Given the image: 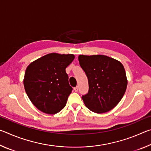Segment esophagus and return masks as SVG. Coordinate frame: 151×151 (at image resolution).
Segmentation results:
<instances>
[{
    "label": "esophagus",
    "instance_id": "esophagus-1",
    "mask_svg": "<svg viewBox=\"0 0 151 151\" xmlns=\"http://www.w3.org/2000/svg\"><path fill=\"white\" fill-rule=\"evenodd\" d=\"M78 89H79V87H78V86H76V87H75L74 88V91H75V92H78Z\"/></svg>",
    "mask_w": 151,
    "mask_h": 151
}]
</instances>
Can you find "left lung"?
Instances as JSON below:
<instances>
[{
  "label": "left lung",
  "mask_w": 151,
  "mask_h": 151,
  "mask_svg": "<svg viewBox=\"0 0 151 151\" xmlns=\"http://www.w3.org/2000/svg\"><path fill=\"white\" fill-rule=\"evenodd\" d=\"M88 82V92L82 96L85 106L101 114L114 109L123 97L127 78L120 61L103 55L78 56Z\"/></svg>",
  "instance_id": "left-lung-1"
}]
</instances>
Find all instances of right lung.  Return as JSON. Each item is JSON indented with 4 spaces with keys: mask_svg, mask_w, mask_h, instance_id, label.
Instances as JSON below:
<instances>
[{
    "mask_svg": "<svg viewBox=\"0 0 151 151\" xmlns=\"http://www.w3.org/2000/svg\"><path fill=\"white\" fill-rule=\"evenodd\" d=\"M75 57L73 54L50 53L27 66L23 80L24 89L39 111L55 114L65 106L73 90L65 69Z\"/></svg>",
    "mask_w": 151,
    "mask_h": 151,
    "instance_id": "1",
    "label": "right lung"
}]
</instances>
